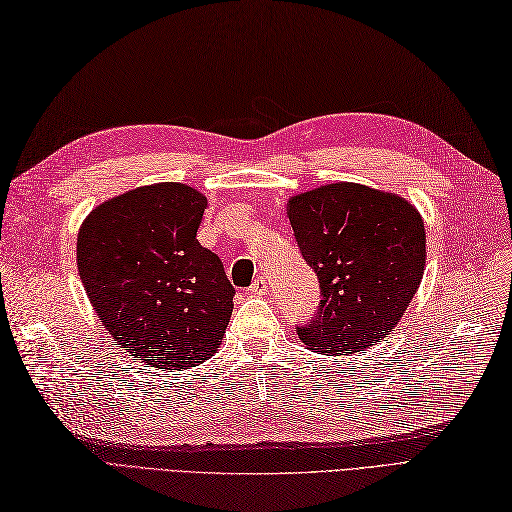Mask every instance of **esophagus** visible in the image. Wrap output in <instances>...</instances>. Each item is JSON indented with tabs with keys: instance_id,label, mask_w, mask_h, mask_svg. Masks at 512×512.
Listing matches in <instances>:
<instances>
[{
	"instance_id": "1",
	"label": "esophagus",
	"mask_w": 512,
	"mask_h": 512,
	"mask_svg": "<svg viewBox=\"0 0 512 512\" xmlns=\"http://www.w3.org/2000/svg\"><path fill=\"white\" fill-rule=\"evenodd\" d=\"M249 293H252V295H265L267 293V280L265 278H256L254 284L249 286Z\"/></svg>"
}]
</instances>
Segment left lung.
Here are the masks:
<instances>
[{"mask_svg":"<svg viewBox=\"0 0 512 512\" xmlns=\"http://www.w3.org/2000/svg\"><path fill=\"white\" fill-rule=\"evenodd\" d=\"M286 215L321 289L297 334L308 350L347 356L380 343L402 319L426 267V228L404 197L354 182L295 195Z\"/></svg>","mask_w":512,"mask_h":512,"instance_id":"1","label":"left lung"}]
</instances>
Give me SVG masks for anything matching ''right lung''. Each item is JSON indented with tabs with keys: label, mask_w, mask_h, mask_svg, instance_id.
<instances>
[{
	"label": "right lung",
	"mask_w": 512,
	"mask_h": 512,
	"mask_svg": "<svg viewBox=\"0 0 512 512\" xmlns=\"http://www.w3.org/2000/svg\"><path fill=\"white\" fill-rule=\"evenodd\" d=\"M206 197L180 182L139 186L99 204L78 234V271L117 345L158 369L217 352L234 286L197 241Z\"/></svg>",
	"instance_id": "1"
}]
</instances>
